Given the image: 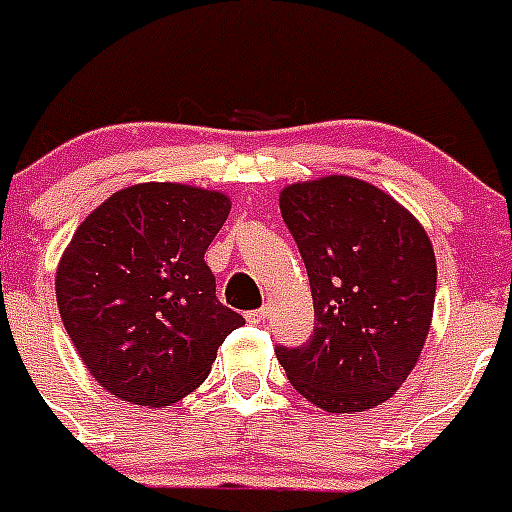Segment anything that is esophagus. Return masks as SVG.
I'll return each instance as SVG.
<instances>
[{"label":"esophagus","mask_w":512,"mask_h":512,"mask_svg":"<svg viewBox=\"0 0 512 512\" xmlns=\"http://www.w3.org/2000/svg\"><path fill=\"white\" fill-rule=\"evenodd\" d=\"M268 318V307H257V310H249L247 313V321L249 323H260Z\"/></svg>","instance_id":"esophagus-1"}]
</instances>
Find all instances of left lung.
<instances>
[{
  "label": "left lung",
  "mask_w": 512,
  "mask_h": 512,
  "mask_svg": "<svg viewBox=\"0 0 512 512\" xmlns=\"http://www.w3.org/2000/svg\"><path fill=\"white\" fill-rule=\"evenodd\" d=\"M313 289L310 342L276 357L305 400L360 413L413 371L434 313L436 260L421 223L376 186L328 176L281 191Z\"/></svg>",
  "instance_id": "8db88e82"
}]
</instances>
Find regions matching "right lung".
Masks as SVG:
<instances>
[{
	"label": "right lung",
	"instance_id": "right-lung-1",
	"mask_svg": "<svg viewBox=\"0 0 512 512\" xmlns=\"http://www.w3.org/2000/svg\"><path fill=\"white\" fill-rule=\"evenodd\" d=\"M231 202L184 184H136L83 220L57 270L70 342L107 392L168 405L194 392L244 323L218 302L205 252Z\"/></svg>",
	"mask_w": 512,
	"mask_h": 512
}]
</instances>
